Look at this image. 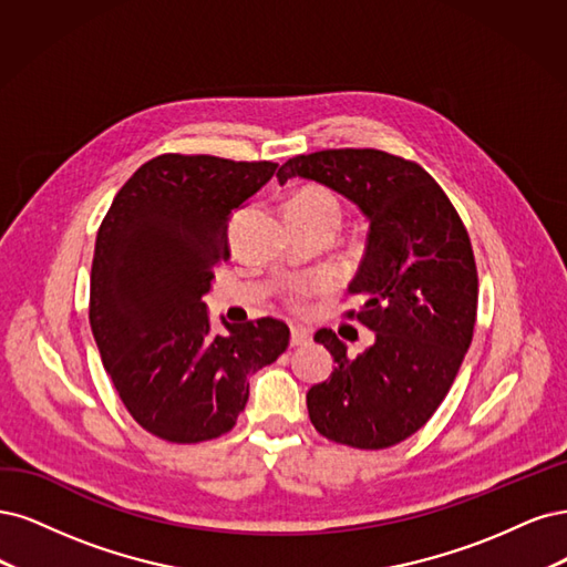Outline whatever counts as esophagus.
<instances>
[{"label":"esophagus","instance_id":"1","mask_svg":"<svg viewBox=\"0 0 567 567\" xmlns=\"http://www.w3.org/2000/svg\"><path fill=\"white\" fill-rule=\"evenodd\" d=\"M310 341V332L303 330V327H291L289 332V343L291 346H306Z\"/></svg>","mask_w":567,"mask_h":567}]
</instances>
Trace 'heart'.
I'll return each mask as SVG.
<instances>
[{"label": "heart", "mask_w": 567, "mask_h": 567, "mask_svg": "<svg viewBox=\"0 0 567 567\" xmlns=\"http://www.w3.org/2000/svg\"><path fill=\"white\" fill-rule=\"evenodd\" d=\"M287 212L303 214V216H310V218H324V221H332L334 226H339V221H341L339 197L330 188H322V186H306V188L297 190L287 203ZM316 287L327 289V287H330V282L320 280ZM301 295H303V289L297 287L295 301H299Z\"/></svg>", "instance_id": "b5f03b06"}]
</instances>
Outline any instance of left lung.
I'll use <instances>...</instances> for the list:
<instances>
[{
  "label": "left lung",
  "mask_w": 567,
  "mask_h": 567,
  "mask_svg": "<svg viewBox=\"0 0 567 567\" xmlns=\"http://www.w3.org/2000/svg\"><path fill=\"white\" fill-rule=\"evenodd\" d=\"M308 178L351 199L368 216V249L349 285V310L374 332L346 355L332 332V377L306 393L316 431L358 450H383L422 429L443 403L473 339L478 272L468 233L450 197L416 162L374 148H339L287 159L278 181Z\"/></svg>",
  "instance_id": "obj_1"
}]
</instances>
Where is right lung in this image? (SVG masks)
Returning <instances> with one entry per match:
<instances>
[{
  "instance_id": "add662e5",
  "label": "right lung",
  "mask_w": 567,
  "mask_h": 567,
  "mask_svg": "<svg viewBox=\"0 0 567 567\" xmlns=\"http://www.w3.org/2000/svg\"><path fill=\"white\" fill-rule=\"evenodd\" d=\"M276 162L157 155L115 195L96 235L89 322L124 408L162 441L228 433L249 398L247 377L276 362L289 327L276 318L214 334V266L230 257L235 209L276 174Z\"/></svg>"
}]
</instances>
